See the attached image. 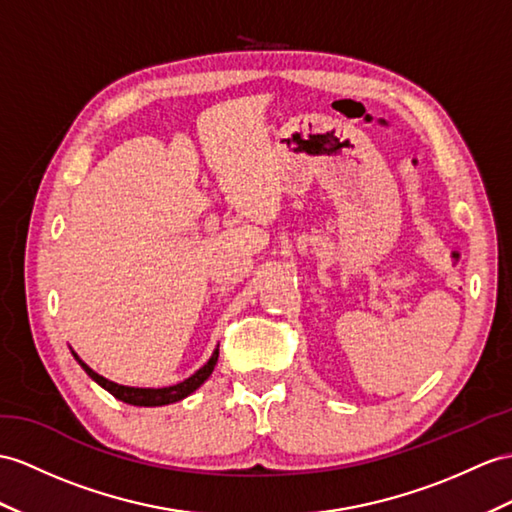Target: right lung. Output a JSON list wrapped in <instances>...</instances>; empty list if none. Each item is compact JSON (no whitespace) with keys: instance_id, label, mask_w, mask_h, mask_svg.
Wrapping results in <instances>:
<instances>
[{"instance_id":"add662e5","label":"right lung","mask_w":512,"mask_h":512,"mask_svg":"<svg viewBox=\"0 0 512 512\" xmlns=\"http://www.w3.org/2000/svg\"><path fill=\"white\" fill-rule=\"evenodd\" d=\"M73 356H76V354H73ZM76 358H78V356H76ZM217 358H219V350H215L213 356H210L208 363H206L202 369H199V371H195L191 378H186V380L180 382V384L165 386V389H134V386H121V384H117V382H110V380L99 376V373H95L89 365H84L80 358H78V363L82 365V369H84L86 373H89V376H91L99 386H104V389H106L110 395H115L117 400H121V402L132 404V406H165V404L180 402L182 397L191 395L195 389H199V386H202V384L208 380L210 373H213V369H215V365H217Z\"/></svg>"}]
</instances>
